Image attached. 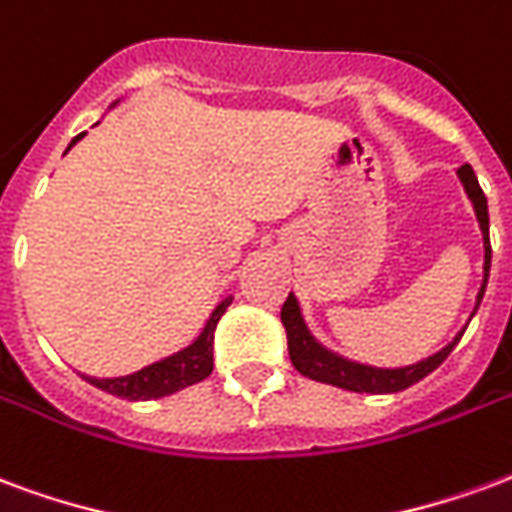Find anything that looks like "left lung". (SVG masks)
Here are the masks:
<instances>
[{"mask_svg":"<svg viewBox=\"0 0 512 512\" xmlns=\"http://www.w3.org/2000/svg\"><path fill=\"white\" fill-rule=\"evenodd\" d=\"M458 174V182L464 185V193L472 201V210H475L477 226H480V234H483V283H480V292H477L475 311L469 313V322L472 316L480 308L483 302V294H486L488 286V272H491V240H488V201L486 193L477 182L475 171L469 163L458 166L455 169ZM281 322L286 327V338H289V357H292V365L300 371L302 376H308L313 382L333 384V387H341V390H352V393H371V395H387V393H401L406 387H412L420 379L436 371L439 365L445 363V357L455 349V343L461 341V335L469 327V322L455 333V338L447 346H442L439 352H434L431 357H423L412 365H398V368H379V365L357 363V360H349L343 354L327 349L316 335L311 333V327L302 316V305L297 300V294H289L281 308Z\"/></svg>","mask_w":512,"mask_h":512,"instance_id":"8db88e82","label":"left lung"}]
</instances>
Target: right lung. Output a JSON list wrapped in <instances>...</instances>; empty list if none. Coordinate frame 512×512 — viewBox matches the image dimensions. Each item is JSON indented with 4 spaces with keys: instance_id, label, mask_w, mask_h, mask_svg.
<instances>
[{
    "instance_id": "obj_1",
    "label": "right lung",
    "mask_w": 512,
    "mask_h": 512,
    "mask_svg": "<svg viewBox=\"0 0 512 512\" xmlns=\"http://www.w3.org/2000/svg\"><path fill=\"white\" fill-rule=\"evenodd\" d=\"M117 103H114V106H117ZM84 136H87V133H81V136L73 138V141L67 144V149L76 147ZM231 300H234V294L223 297V300L212 308L210 319L204 324V330L199 333V338L193 343H188L185 349H179V352L169 354V357H163L158 363L147 365V368H141V371H133V374L128 376L100 379V376L81 374V379H87L89 384H95L98 390H106V393L117 395V398H128V401H152V398H163V395L177 393L182 387H190V384L207 379V376L212 374V341H215V327H218L220 316L226 313Z\"/></svg>"
}]
</instances>
